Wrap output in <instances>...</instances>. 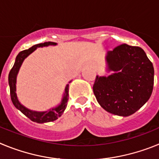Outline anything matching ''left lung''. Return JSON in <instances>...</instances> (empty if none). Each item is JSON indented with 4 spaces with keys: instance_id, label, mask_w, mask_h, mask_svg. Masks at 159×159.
I'll list each match as a JSON object with an SVG mask.
<instances>
[{
    "instance_id": "obj_1",
    "label": "left lung",
    "mask_w": 159,
    "mask_h": 159,
    "mask_svg": "<svg viewBox=\"0 0 159 159\" xmlns=\"http://www.w3.org/2000/svg\"><path fill=\"white\" fill-rule=\"evenodd\" d=\"M107 70L113 74L95 78L93 92L105 111L129 116L150 99L154 86V67L140 47L123 43L109 51Z\"/></svg>"
}]
</instances>
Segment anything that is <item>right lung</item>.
<instances>
[{"label":"right lung","mask_w":159,"mask_h":159,"mask_svg":"<svg viewBox=\"0 0 159 159\" xmlns=\"http://www.w3.org/2000/svg\"><path fill=\"white\" fill-rule=\"evenodd\" d=\"M57 43H55V42H45V43H38V44L33 45L32 48L27 49V50H24V51L20 52L17 55V57H16L13 67H12V69L10 70L9 74H8V84H9V88H10V96L12 103H13L14 106L16 107V108L20 111L25 116H27L29 119H31L32 121L35 122V123H43L52 122L62 116V114L64 113L66 107H67V100H68V96H69L68 95V84L66 86L62 101L59 106L55 108H52L49 111H31L24 107L18 100L16 93V75H17L20 67L21 66L25 59L29 55L33 52L37 48L48 45H57Z\"/></svg>","instance_id":"right-lung-1"}]
</instances>
